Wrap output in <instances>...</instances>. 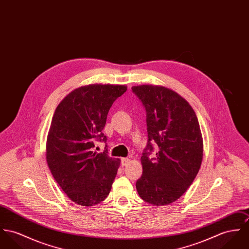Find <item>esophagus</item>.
<instances>
[{"mask_svg": "<svg viewBox=\"0 0 249 249\" xmlns=\"http://www.w3.org/2000/svg\"><path fill=\"white\" fill-rule=\"evenodd\" d=\"M129 162H130V159H129V158H121V165H122V166L128 165Z\"/></svg>", "mask_w": 249, "mask_h": 249, "instance_id": "obj_1", "label": "esophagus"}]
</instances>
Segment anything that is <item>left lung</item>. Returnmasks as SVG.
<instances>
[{
	"instance_id": "8db88e82",
	"label": "left lung",
	"mask_w": 249,
	"mask_h": 249,
	"mask_svg": "<svg viewBox=\"0 0 249 249\" xmlns=\"http://www.w3.org/2000/svg\"><path fill=\"white\" fill-rule=\"evenodd\" d=\"M145 111L148 144L136 181L139 196L147 203L165 206L180 198L192 185L203 159V138L192 106L163 86L132 87ZM157 149L156 156L149 155Z\"/></svg>"
}]
</instances>
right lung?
<instances>
[{"instance_id":"obj_1","label":"right lung","mask_w":249,"mask_h":249,"mask_svg":"<svg viewBox=\"0 0 249 249\" xmlns=\"http://www.w3.org/2000/svg\"><path fill=\"white\" fill-rule=\"evenodd\" d=\"M127 91L124 85L91 84L65 96L53 115L46 142V160L61 190L76 204L96 205L111 192L120 160L108 155L102 133L115 100ZM96 141L107 145L92 152Z\"/></svg>"}]
</instances>
